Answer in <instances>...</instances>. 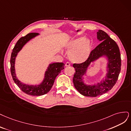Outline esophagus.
Returning a JSON list of instances; mask_svg holds the SVG:
<instances>
[{
  "mask_svg": "<svg viewBox=\"0 0 131 131\" xmlns=\"http://www.w3.org/2000/svg\"><path fill=\"white\" fill-rule=\"evenodd\" d=\"M71 65H70V63L69 62H66V64H65V66L66 67H69Z\"/></svg>",
  "mask_w": 131,
  "mask_h": 131,
  "instance_id": "1",
  "label": "esophagus"
}]
</instances>
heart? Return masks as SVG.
I'll return each instance as SVG.
<instances>
[{"instance_id": "heart-1", "label": "heart", "mask_w": 131, "mask_h": 131, "mask_svg": "<svg viewBox=\"0 0 131 131\" xmlns=\"http://www.w3.org/2000/svg\"><path fill=\"white\" fill-rule=\"evenodd\" d=\"M70 52V59L74 62H83L85 61L90 53L91 43L85 37H79L72 40L66 46Z\"/></svg>"}]
</instances>
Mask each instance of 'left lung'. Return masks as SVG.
Returning <instances> with one entry per match:
<instances>
[{
  "mask_svg": "<svg viewBox=\"0 0 131 131\" xmlns=\"http://www.w3.org/2000/svg\"><path fill=\"white\" fill-rule=\"evenodd\" d=\"M97 39L102 41L92 49L87 60L80 64H73L75 72L73 78L75 88L80 94L89 97H96L111 90L116 84L121 71V60L119 48L114 40L103 30L97 32ZM106 56L108 58V72L105 79L97 85L87 86L82 81V76L86 73L91 62L101 56Z\"/></svg>",
  "mask_w": 131,
  "mask_h": 131,
  "instance_id": "8db88e82",
  "label": "left lung"
}]
</instances>
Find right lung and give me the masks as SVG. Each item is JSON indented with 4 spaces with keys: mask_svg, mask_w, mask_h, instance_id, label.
I'll use <instances>...</instances> for the list:
<instances>
[{
    "mask_svg": "<svg viewBox=\"0 0 131 131\" xmlns=\"http://www.w3.org/2000/svg\"><path fill=\"white\" fill-rule=\"evenodd\" d=\"M38 35V33L31 32L20 38L12 50L10 59L11 73L14 81L22 91L32 96L43 95L48 92L51 89L57 76L64 69L65 65L63 62H55L50 64L46 71L44 80L40 85H29L19 81L16 77L15 69V62L17 55L28 41Z\"/></svg>",
    "mask_w": 131,
    "mask_h": 131,
    "instance_id": "obj_1",
    "label": "right lung"
}]
</instances>
